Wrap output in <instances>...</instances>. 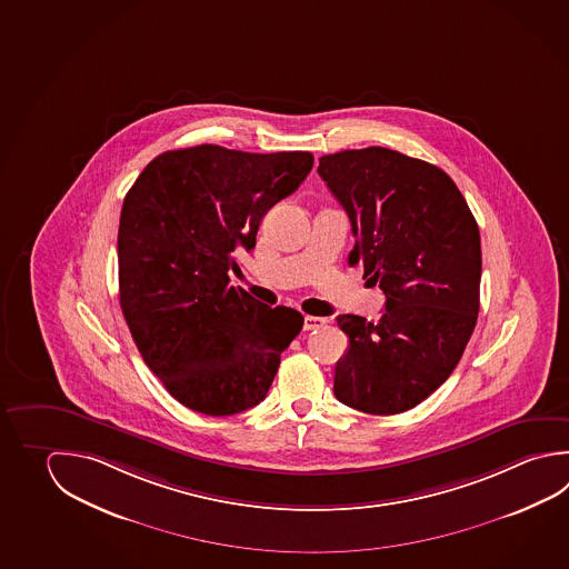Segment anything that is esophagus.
Instances as JSON below:
<instances>
[{
  "mask_svg": "<svg viewBox=\"0 0 569 569\" xmlns=\"http://www.w3.org/2000/svg\"><path fill=\"white\" fill-rule=\"evenodd\" d=\"M327 322V319H321V317H305V322H302V329L305 331H312V329H319Z\"/></svg>",
  "mask_w": 569,
  "mask_h": 569,
  "instance_id": "1",
  "label": "esophagus"
}]
</instances>
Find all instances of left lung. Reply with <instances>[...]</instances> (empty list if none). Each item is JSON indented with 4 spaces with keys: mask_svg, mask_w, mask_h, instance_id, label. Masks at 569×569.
I'll list each match as a JSON object with an SVG mask.
<instances>
[{
    "mask_svg": "<svg viewBox=\"0 0 569 569\" xmlns=\"http://www.w3.org/2000/svg\"><path fill=\"white\" fill-rule=\"evenodd\" d=\"M317 172L351 220L349 264L361 262L387 299L377 322L337 317L349 349L335 397L362 413H403L449 379L476 329V218L441 168L389 148L321 156Z\"/></svg>",
    "mask_w": 569,
    "mask_h": 569,
    "instance_id": "obj_1",
    "label": "left lung"
}]
</instances>
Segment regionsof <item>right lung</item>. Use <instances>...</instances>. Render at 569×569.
Wrapping results in <instances>:
<instances>
[{"label": "right lung", "mask_w": 569, "mask_h": 569, "mask_svg": "<svg viewBox=\"0 0 569 569\" xmlns=\"http://www.w3.org/2000/svg\"><path fill=\"white\" fill-rule=\"evenodd\" d=\"M310 152L250 154L200 144L156 156L118 228L120 307L138 351L178 403L234 415L259 405L302 315L230 287L237 252L307 178Z\"/></svg>", "instance_id": "1"}]
</instances>
